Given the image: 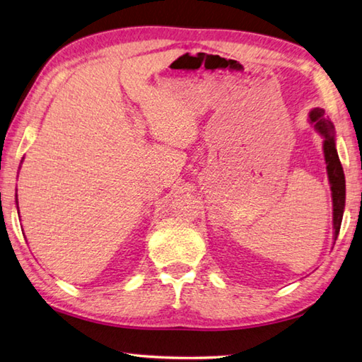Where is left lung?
<instances>
[{"mask_svg": "<svg viewBox=\"0 0 362 362\" xmlns=\"http://www.w3.org/2000/svg\"><path fill=\"white\" fill-rule=\"evenodd\" d=\"M310 122L313 123L315 129L325 137L323 150L327 169V179H329L331 194H332V223H334V242L337 240V235L341 225V216H344L345 209V175L344 168H341L336 139H334V124L327 117H325V110L315 107L310 112Z\"/></svg>", "mask_w": 362, "mask_h": 362, "instance_id": "left-lung-1", "label": "left lung"}]
</instances>
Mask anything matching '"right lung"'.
Returning a JSON list of instances; mask_svg holds the SVG:
<instances>
[{
	"mask_svg": "<svg viewBox=\"0 0 362 362\" xmlns=\"http://www.w3.org/2000/svg\"><path fill=\"white\" fill-rule=\"evenodd\" d=\"M17 209H18V206H17Z\"/></svg>",
	"mask_w": 362,
	"mask_h": 362,
	"instance_id": "right-lung-1",
	"label": "right lung"
}]
</instances>
